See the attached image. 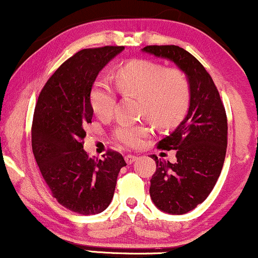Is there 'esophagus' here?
Returning <instances> with one entry per match:
<instances>
[{
    "instance_id": "1",
    "label": "esophagus",
    "mask_w": 258,
    "mask_h": 258,
    "mask_svg": "<svg viewBox=\"0 0 258 258\" xmlns=\"http://www.w3.org/2000/svg\"><path fill=\"white\" fill-rule=\"evenodd\" d=\"M124 160L128 164H132L137 160V157L135 156V155H126V156L124 157Z\"/></svg>"
}]
</instances>
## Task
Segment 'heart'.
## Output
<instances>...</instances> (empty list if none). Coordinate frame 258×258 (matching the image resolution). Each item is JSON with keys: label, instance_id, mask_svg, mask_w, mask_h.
<instances>
[{"label": "heart", "instance_id": "1", "mask_svg": "<svg viewBox=\"0 0 258 258\" xmlns=\"http://www.w3.org/2000/svg\"><path fill=\"white\" fill-rule=\"evenodd\" d=\"M116 86L122 94L140 97L142 115L161 128L175 125L188 109L189 82L179 69H164L156 62L134 59L117 70ZM90 102L95 114L107 118L115 108L116 91L108 81L97 80L91 89ZM149 134L150 129L143 124H121L114 136L126 147H136Z\"/></svg>", "mask_w": 258, "mask_h": 258}]
</instances>
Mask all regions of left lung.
I'll return each instance as SVG.
<instances>
[{
  "label": "left lung",
  "instance_id": "left-lung-1",
  "mask_svg": "<svg viewBox=\"0 0 258 258\" xmlns=\"http://www.w3.org/2000/svg\"><path fill=\"white\" fill-rule=\"evenodd\" d=\"M142 52L174 63L189 82L188 114L158 147L177 150L175 163L157 158L150 197L163 213L182 215L209 196L223 167L228 143L224 105L213 79L199 59L177 45H148Z\"/></svg>",
  "mask_w": 258,
  "mask_h": 258
}]
</instances>
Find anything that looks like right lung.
Instances as JSON below:
<instances>
[{
    "label": "right lung",
    "instance_id": "right-lung-1",
    "mask_svg": "<svg viewBox=\"0 0 258 258\" xmlns=\"http://www.w3.org/2000/svg\"><path fill=\"white\" fill-rule=\"evenodd\" d=\"M124 47L83 49L47 81L35 107L31 147L52 196L81 215L105 210L114 196L124 158L109 150L102 160L83 149L84 126L91 123L90 94L102 69Z\"/></svg>",
    "mask_w": 258,
    "mask_h": 258
}]
</instances>
